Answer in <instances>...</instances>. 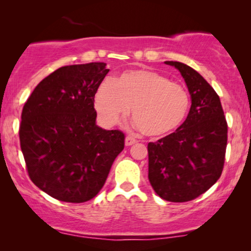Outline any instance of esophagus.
Segmentation results:
<instances>
[{
    "label": "esophagus",
    "mask_w": 251,
    "mask_h": 251,
    "mask_svg": "<svg viewBox=\"0 0 251 251\" xmlns=\"http://www.w3.org/2000/svg\"><path fill=\"white\" fill-rule=\"evenodd\" d=\"M137 142V140L135 139V138H132V137H126V139H125V145L126 146H131L132 144H135Z\"/></svg>",
    "instance_id": "34e87169"
}]
</instances>
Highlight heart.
<instances>
[{"mask_svg": "<svg viewBox=\"0 0 251 251\" xmlns=\"http://www.w3.org/2000/svg\"><path fill=\"white\" fill-rule=\"evenodd\" d=\"M190 106V95L184 87L146 68L123 72L111 83H101L95 94V108L102 125L115 126L130 107L137 128L152 138L179 128Z\"/></svg>", "mask_w": 251, "mask_h": 251, "instance_id": "heart-1", "label": "heart"}]
</instances>
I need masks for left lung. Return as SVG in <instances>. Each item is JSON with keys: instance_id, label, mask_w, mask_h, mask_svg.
Returning a JSON list of instances; mask_svg holds the SVG:
<instances>
[{"instance_id": "8db88e82", "label": "left lung", "mask_w": 251, "mask_h": 251, "mask_svg": "<svg viewBox=\"0 0 251 251\" xmlns=\"http://www.w3.org/2000/svg\"><path fill=\"white\" fill-rule=\"evenodd\" d=\"M179 71L191 96V108L176 131L149 143V179L170 202H186L208 191L221 177L227 123L221 99L203 76L179 61H164Z\"/></svg>"}]
</instances>
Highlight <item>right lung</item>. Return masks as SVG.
<instances>
[{"mask_svg": "<svg viewBox=\"0 0 251 251\" xmlns=\"http://www.w3.org/2000/svg\"><path fill=\"white\" fill-rule=\"evenodd\" d=\"M105 63L70 65L43 78L23 108L19 138L29 178L57 200L81 203L104 186L125 135L96 125Z\"/></svg>", "mask_w": 251, "mask_h": 251, "instance_id": "add662e5", "label": "right lung"}]
</instances>
